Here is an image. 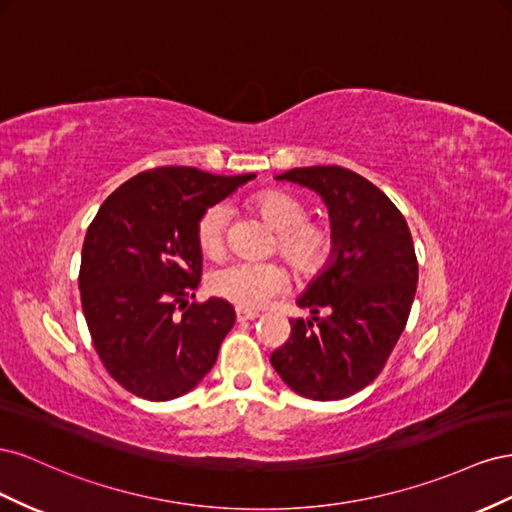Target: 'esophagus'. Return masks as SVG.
Returning a JSON list of instances; mask_svg holds the SVG:
<instances>
[{
    "mask_svg": "<svg viewBox=\"0 0 512 512\" xmlns=\"http://www.w3.org/2000/svg\"><path fill=\"white\" fill-rule=\"evenodd\" d=\"M236 317H238V321L242 324V321H253V319H257L259 313H257V311H246V309H236Z\"/></svg>",
    "mask_w": 512,
    "mask_h": 512,
    "instance_id": "esophagus-1",
    "label": "esophagus"
}]
</instances>
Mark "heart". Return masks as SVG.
Returning a JSON list of instances; mask_svg holds the SVG:
<instances>
[{"instance_id":"b5f03b06","label":"heart","mask_w":512,"mask_h":512,"mask_svg":"<svg viewBox=\"0 0 512 512\" xmlns=\"http://www.w3.org/2000/svg\"><path fill=\"white\" fill-rule=\"evenodd\" d=\"M253 210L276 236L279 253L300 276L324 268L332 251V233L326 225L306 221V206L287 191L270 188L253 197ZM231 210L216 203L199 216L197 244L206 257H221ZM289 276L279 264H229L208 276V289L240 309H259L287 287Z\"/></svg>"}]
</instances>
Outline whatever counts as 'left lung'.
Instances as JSON below:
<instances>
[{
  "instance_id": "obj_1",
  "label": "left lung",
  "mask_w": 512,
  "mask_h": 512,
  "mask_svg": "<svg viewBox=\"0 0 512 512\" xmlns=\"http://www.w3.org/2000/svg\"><path fill=\"white\" fill-rule=\"evenodd\" d=\"M276 180L321 197L332 251L296 300L311 317L289 321L291 337L270 362L300 397H352L382 373L410 317L418 283L410 227L375 184L349 169L296 167Z\"/></svg>"
}]
</instances>
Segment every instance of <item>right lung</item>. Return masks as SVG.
Instances as JSON below:
<instances>
[{
	"instance_id": "add662e5",
	"label": "right lung",
	"mask_w": 512,
	"mask_h": 512,
	"mask_svg": "<svg viewBox=\"0 0 512 512\" xmlns=\"http://www.w3.org/2000/svg\"><path fill=\"white\" fill-rule=\"evenodd\" d=\"M251 180L255 173L150 169L111 193L87 229L83 315L98 358L135 397L178 399L214 367L236 311L221 298L188 304L203 266L197 221Z\"/></svg>"
}]
</instances>
